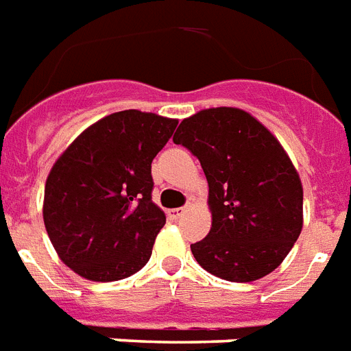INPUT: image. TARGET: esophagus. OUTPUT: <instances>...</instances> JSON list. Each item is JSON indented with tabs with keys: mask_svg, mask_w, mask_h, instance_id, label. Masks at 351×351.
I'll list each match as a JSON object with an SVG mask.
<instances>
[{
	"mask_svg": "<svg viewBox=\"0 0 351 351\" xmlns=\"http://www.w3.org/2000/svg\"><path fill=\"white\" fill-rule=\"evenodd\" d=\"M184 214V208H173V210H168V215L173 217V219H179L181 215Z\"/></svg>",
	"mask_w": 351,
	"mask_h": 351,
	"instance_id": "esophagus-1",
	"label": "esophagus"
}]
</instances>
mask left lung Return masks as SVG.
Wrapping results in <instances>:
<instances>
[{
    "label": "left lung",
    "instance_id": "left-lung-1",
    "mask_svg": "<svg viewBox=\"0 0 351 351\" xmlns=\"http://www.w3.org/2000/svg\"><path fill=\"white\" fill-rule=\"evenodd\" d=\"M208 181L212 228L190 245L212 276L250 282L281 265L302 230V184L281 143L248 112L208 108L176 136Z\"/></svg>",
    "mask_w": 351,
    "mask_h": 351
}]
</instances>
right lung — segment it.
<instances>
[{
    "label": "right lung",
    "instance_id": "add662e5",
    "mask_svg": "<svg viewBox=\"0 0 351 351\" xmlns=\"http://www.w3.org/2000/svg\"><path fill=\"white\" fill-rule=\"evenodd\" d=\"M178 119L123 110L86 128L50 170L43 221L64 265L119 281L147 265L167 217L152 201V161Z\"/></svg>",
    "mask_w": 351,
    "mask_h": 351
}]
</instances>
